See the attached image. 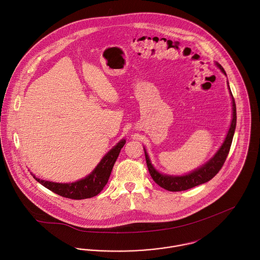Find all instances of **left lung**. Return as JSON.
I'll return each instance as SVG.
<instances>
[{
    "instance_id": "obj_1",
    "label": "left lung",
    "mask_w": 260,
    "mask_h": 260,
    "mask_svg": "<svg viewBox=\"0 0 260 260\" xmlns=\"http://www.w3.org/2000/svg\"><path fill=\"white\" fill-rule=\"evenodd\" d=\"M216 65L221 70L223 74L226 75L222 66L218 63H216ZM228 87H229V85H228ZM229 90H230V88H229ZM230 95H231V99H232V111L233 112H232V120H231L230 128L227 132L226 138H225L221 147L215 153V155L208 162H206L204 165H202L198 169H195L193 172H191L187 175H183V176L163 175V174L159 173L153 167V165L151 164V161L149 159L148 154H147L146 150L144 149L149 173H150L152 179L155 181V183H157L160 187H162L168 191H172V192L183 191V190L190 189L192 187L203 184V183L211 180L219 172V170L222 168L223 164H224V162L227 158V155L229 153L232 139H233V135H234V131H235V127H236V105H235V101H234L231 91H230Z\"/></svg>"
}]
</instances>
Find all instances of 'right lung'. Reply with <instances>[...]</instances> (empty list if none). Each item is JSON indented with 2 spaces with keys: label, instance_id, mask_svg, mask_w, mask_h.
Masks as SVG:
<instances>
[{
  "label": "right lung",
  "instance_id": "obj_1",
  "mask_svg": "<svg viewBox=\"0 0 260 260\" xmlns=\"http://www.w3.org/2000/svg\"><path fill=\"white\" fill-rule=\"evenodd\" d=\"M126 140L122 139L116 146L102 158L97 167L85 178L72 182V183H55L51 181H45L33 177L40 184L45 186L52 192L70 199H86L98 195L108 182L113 166L119 156V153L125 145Z\"/></svg>",
  "mask_w": 260,
  "mask_h": 260
}]
</instances>
